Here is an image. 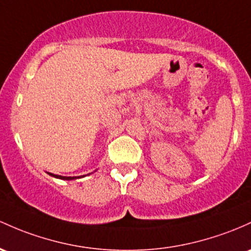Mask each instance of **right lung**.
Returning a JSON list of instances; mask_svg holds the SVG:
<instances>
[{
	"label": "right lung",
	"instance_id": "1",
	"mask_svg": "<svg viewBox=\"0 0 251 251\" xmlns=\"http://www.w3.org/2000/svg\"><path fill=\"white\" fill-rule=\"evenodd\" d=\"M52 176H54V177L57 178H62V180H73V178H76V177H71V176H60V175H53V174H50Z\"/></svg>",
	"mask_w": 251,
	"mask_h": 251
}]
</instances>
